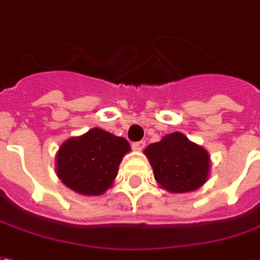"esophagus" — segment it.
Segmentation results:
<instances>
[{"mask_svg": "<svg viewBox=\"0 0 260 260\" xmlns=\"http://www.w3.org/2000/svg\"><path fill=\"white\" fill-rule=\"evenodd\" d=\"M144 147H145V143H144V141H138V143L133 144V149H134V151H143Z\"/></svg>", "mask_w": 260, "mask_h": 260, "instance_id": "34e87169", "label": "esophagus"}]
</instances>
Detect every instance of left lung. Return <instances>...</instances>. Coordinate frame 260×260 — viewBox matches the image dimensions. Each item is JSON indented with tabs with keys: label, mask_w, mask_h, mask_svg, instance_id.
Returning <instances> with one entry per match:
<instances>
[{
	"label": "left lung",
	"mask_w": 260,
	"mask_h": 260,
	"mask_svg": "<svg viewBox=\"0 0 260 260\" xmlns=\"http://www.w3.org/2000/svg\"><path fill=\"white\" fill-rule=\"evenodd\" d=\"M144 153L159 187L173 194L198 190L209 177V153L183 133L166 134L158 143L149 144Z\"/></svg>",
	"instance_id": "1"
}]
</instances>
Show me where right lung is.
Here are the masks:
<instances>
[{
	"mask_svg": "<svg viewBox=\"0 0 260 260\" xmlns=\"http://www.w3.org/2000/svg\"><path fill=\"white\" fill-rule=\"evenodd\" d=\"M130 149L126 138L94 127L60 144L55 155V172L77 194L102 195L113 185L119 165Z\"/></svg>",
	"mask_w": 260,
	"mask_h": 260,
	"instance_id": "right-lung-1",
	"label": "right lung"
}]
</instances>
